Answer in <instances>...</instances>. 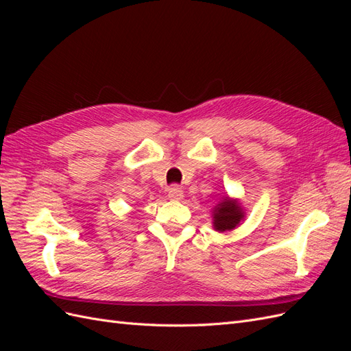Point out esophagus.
<instances>
[{
	"label": "esophagus",
	"instance_id": "esophagus-1",
	"mask_svg": "<svg viewBox=\"0 0 351 351\" xmlns=\"http://www.w3.org/2000/svg\"><path fill=\"white\" fill-rule=\"evenodd\" d=\"M183 190H182V187H178V186H173V187H169L168 189V197L171 199V200H182L183 199Z\"/></svg>",
	"mask_w": 351,
	"mask_h": 351
}]
</instances>
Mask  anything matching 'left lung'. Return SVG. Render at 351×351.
<instances>
[{"label": "left lung", "mask_w": 351, "mask_h": 351, "mask_svg": "<svg viewBox=\"0 0 351 351\" xmlns=\"http://www.w3.org/2000/svg\"><path fill=\"white\" fill-rule=\"evenodd\" d=\"M214 228L219 232L234 230L244 218V210L236 199L222 197V200L212 210Z\"/></svg>", "instance_id": "left-lung-1"}]
</instances>
